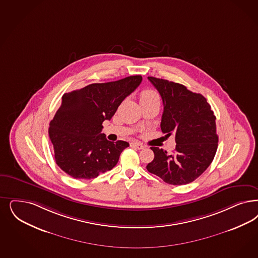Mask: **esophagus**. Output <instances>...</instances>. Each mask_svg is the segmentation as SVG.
I'll list each match as a JSON object with an SVG mask.
<instances>
[{"label": "esophagus", "instance_id": "esophagus-1", "mask_svg": "<svg viewBox=\"0 0 258 258\" xmlns=\"http://www.w3.org/2000/svg\"><path fill=\"white\" fill-rule=\"evenodd\" d=\"M131 146H132V147H134V148H136V149H138V150H143V149H144V146H143L141 143H132V144H131Z\"/></svg>", "mask_w": 258, "mask_h": 258}]
</instances>
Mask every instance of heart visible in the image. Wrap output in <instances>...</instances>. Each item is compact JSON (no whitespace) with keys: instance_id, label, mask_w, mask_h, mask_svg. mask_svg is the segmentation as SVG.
Instances as JSON below:
<instances>
[{"instance_id":"b5f03b06","label":"heart","mask_w":258,"mask_h":258,"mask_svg":"<svg viewBox=\"0 0 258 258\" xmlns=\"http://www.w3.org/2000/svg\"><path fill=\"white\" fill-rule=\"evenodd\" d=\"M140 102L142 105L156 103V102L159 103V95L154 89H143L140 93Z\"/></svg>"}]
</instances>
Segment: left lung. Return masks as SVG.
I'll use <instances>...</instances> for the list:
<instances>
[{"instance_id":"obj_1","label":"left lung","mask_w":258,"mask_h":258,"mask_svg":"<svg viewBox=\"0 0 258 258\" xmlns=\"http://www.w3.org/2000/svg\"><path fill=\"white\" fill-rule=\"evenodd\" d=\"M160 93L164 111L161 130L175 137L171 153L151 147L154 158L147 169L170 185H185L199 177L213 162L218 146L216 117L207 99L178 83L148 77Z\"/></svg>"}]
</instances>
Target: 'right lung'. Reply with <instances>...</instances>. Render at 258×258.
Masks as SVG:
<instances>
[{"instance_id":"right-lung-1","label":"right lung","mask_w":258,"mask_h":258,"mask_svg":"<svg viewBox=\"0 0 258 258\" xmlns=\"http://www.w3.org/2000/svg\"><path fill=\"white\" fill-rule=\"evenodd\" d=\"M142 76L91 84L64 93L62 105L49 123L48 135L60 169L71 177L91 179L113 169L130 144L110 142L101 134L124 98L141 84Z\"/></svg>"}]
</instances>
